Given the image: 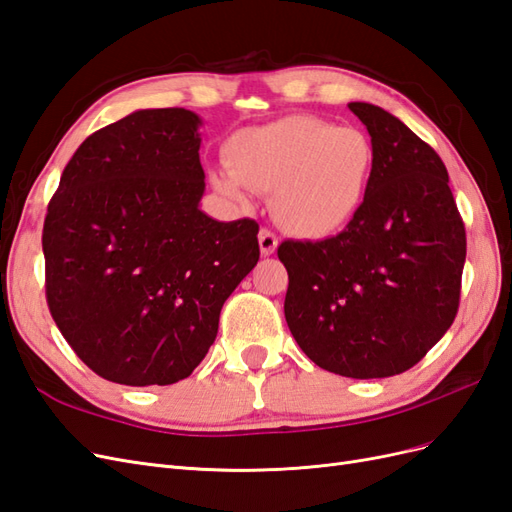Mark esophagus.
<instances>
[{
	"mask_svg": "<svg viewBox=\"0 0 512 512\" xmlns=\"http://www.w3.org/2000/svg\"><path fill=\"white\" fill-rule=\"evenodd\" d=\"M258 245H260L262 256H271V254H275V250H277V237L273 235L271 230L262 228V230L258 232Z\"/></svg>",
	"mask_w": 512,
	"mask_h": 512,
	"instance_id": "obj_1",
	"label": "esophagus"
}]
</instances>
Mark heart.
I'll return each mask as SVG.
<instances>
[{
    "label": "heart",
    "instance_id": "obj_1",
    "mask_svg": "<svg viewBox=\"0 0 512 512\" xmlns=\"http://www.w3.org/2000/svg\"><path fill=\"white\" fill-rule=\"evenodd\" d=\"M224 156L228 170H213V188L239 203L245 188L273 194L275 222L305 241L335 237L359 215L376 164L374 143L363 130L312 115L239 130Z\"/></svg>",
    "mask_w": 512,
    "mask_h": 512
}]
</instances>
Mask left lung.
Listing matches in <instances>:
<instances>
[{
  "label": "left lung",
  "mask_w": 512,
  "mask_h": 512,
  "mask_svg": "<svg viewBox=\"0 0 512 512\" xmlns=\"http://www.w3.org/2000/svg\"><path fill=\"white\" fill-rule=\"evenodd\" d=\"M376 149L359 215L324 241H284V314L299 348L333 374L389 378L451 329L466 228L440 156L404 121L350 102Z\"/></svg>",
  "instance_id": "8db88e82"
}]
</instances>
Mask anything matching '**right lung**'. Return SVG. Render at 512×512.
I'll use <instances>...</instances> for the list:
<instances>
[{"label": "right lung", "mask_w": 512, "mask_h": 512, "mask_svg": "<svg viewBox=\"0 0 512 512\" xmlns=\"http://www.w3.org/2000/svg\"><path fill=\"white\" fill-rule=\"evenodd\" d=\"M203 119L143 108L85 138L44 220L46 301L104 380L175 384L205 359L220 312L260 256L254 220L200 209Z\"/></svg>", "instance_id": "obj_1"}]
</instances>
